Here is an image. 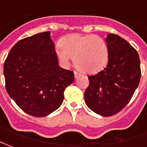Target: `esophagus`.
Returning a JSON list of instances; mask_svg holds the SVG:
<instances>
[{
    "label": "esophagus",
    "mask_w": 147,
    "mask_h": 147,
    "mask_svg": "<svg viewBox=\"0 0 147 147\" xmlns=\"http://www.w3.org/2000/svg\"><path fill=\"white\" fill-rule=\"evenodd\" d=\"M80 76H81V74H79L78 72H76V71H75V72H74V77H75V78H76V79H77V78H80Z\"/></svg>",
    "instance_id": "esophagus-1"
}]
</instances>
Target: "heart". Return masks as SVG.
<instances>
[{
	"instance_id": "1",
	"label": "heart",
	"mask_w": 147,
	"mask_h": 147,
	"mask_svg": "<svg viewBox=\"0 0 147 147\" xmlns=\"http://www.w3.org/2000/svg\"><path fill=\"white\" fill-rule=\"evenodd\" d=\"M60 61L67 65L74 59L78 69L86 73H96L106 67L109 59L108 44L102 37L94 35L72 34L63 37L56 48Z\"/></svg>"
}]
</instances>
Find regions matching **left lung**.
<instances>
[{
  "mask_svg": "<svg viewBox=\"0 0 147 147\" xmlns=\"http://www.w3.org/2000/svg\"><path fill=\"white\" fill-rule=\"evenodd\" d=\"M109 50L107 67L89 76L90 84L84 92L87 106L102 116L117 114L126 106L137 88L141 77L137 51L115 34L105 38Z\"/></svg>",
  "mask_w": 147,
  "mask_h": 147,
  "instance_id": "obj_1",
  "label": "left lung"
}]
</instances>
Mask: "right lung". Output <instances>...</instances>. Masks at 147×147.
<instances>
[{"instance_id":"right-lung-1","label":"right lung","mask_w":147,"mask_h":147,"mask_svg":"<svg viewBox=\"0 0 147 147\" xmlns=\"http://www.w3.org/2000/svg\"><path fill=\"white\" fill-rule=\"evenodd\" d=\"M7 94L25 113L44 117L56 111L74 80L73 71L58 65L50 32L18 42L4 64Z\"/></svg>"}]
</instances>
